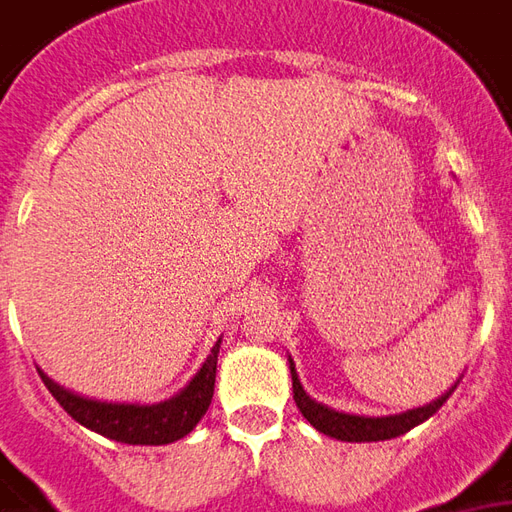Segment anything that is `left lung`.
I'll use <instances>...</instances> for the list:
<instances>
[{
  "instance_id": "obj_1",
  "label": "left lung",
  "mask_w": 512,
  "mask_h": 512,
  "mask_svg": "<svg viewBox=\"0 0 512 512\" xmlns=\"http://www.w3.org/2000/svg\"><path fill=\"white\" fill-rule=\"evenodd\" d=\"M290 373H292V396H295V404H298V410L303 412V418L315 426L317 432H323V435H329V438L345 440V443H373V440L398 438V435L410 432L412 426L424 424L426 418H432V415L446 404V398L454 393V387H457V384H454L451 390H446L443 396L435 398V401H429V404H424V407H415V410L401 412V415L368 418V415H348V412L331 410V407H326V404H320V401H315V398L306 396L301 379H298V373H295V362H292V359H290Z\"/></svg>"
}]
</instances>
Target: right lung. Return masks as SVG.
<instances>
[{
	"instance_id": "1",
	"label": "right lung",
	"mask_w": 512,
	"mask_h": 512,
	"mask_svg": "<svg viewBox=\"0 0 512 512\" xmlns=\"http://www.w3.org/2000/svg\"><path fill=\"white\" fill-rule=\"evenodd\" d=\"M217 354H220V340L211 348V354L203 362V368L195 373V379L186 384L178 396L158 401V404H114V401L77 396L58 382H52L44 370H38V373L55 401L77 424L116 440V443L164 446V443L186 438L209 410L211 396H214V379H217Z\"/></svg>"
}]
</instances>
